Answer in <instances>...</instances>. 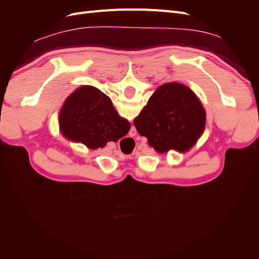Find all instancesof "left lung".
Wrapping results in <instances>:
<instances>
[{
  "instance_id": "obj_1",
  "label": "left lung",
  "mask_w": 259,
  "mask_h": 259,
  "mask_svg": "<svg viewBox=\"0 0 259 259\" xmlns=\"http://www.w3.org/2000/svg\"><path fill=\"white\" fill-rule=\"evenodd\" d=\"M205 110L195 94L180 83H167L156 90L134 120L142 136L160 153L170 149H190L205 126Z\"/></svg>"
}]
</instances>
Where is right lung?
Returning a JSON list of instances; mask_svg holds the SVG:
<instances>
[{
  "label": "right lung",
  "mask_w": 259,
  "mask_h": 259,
  "mask_svg": "<svg viewBox=\"0 0 259 259\" xmlns=\"http://www.w3.org/2000/svg\"><path fill=\"white\" fill-rule=\"evenodd\" d=\"M60 130L66 137L97 149L117 142L130 131V123L114 110L110 98L90 85L70 95L60 111Z\"/></svg>",
  "instance_id": "add662e5"
}]
</instances>
